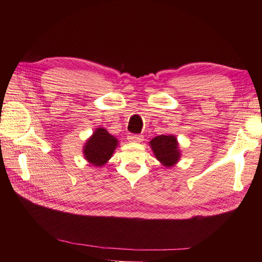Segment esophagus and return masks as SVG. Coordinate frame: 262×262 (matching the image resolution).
Returning a JSON list of instances; mask_svg holds the SVG:
<instances>
[{"mask_svg": "<svg viewBox=\"0 0 262 262\" xmlns=\"http://www.w3.org/2000/svg\"><path fill=\"white\" fill-rule=\"evenodd\" d=\"M127 140L130 143H141L143 141V136L137 134H129L127 136Z\"/></svg>", "mask_w": 262, "mask_h": 262, "instance_id": "1", "label": "esophagus"}]
</instances>
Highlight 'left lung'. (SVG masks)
<instances>
[{
  "mask_svg": "<svg viewBox=\"0 0 262 262\" xmlns=\"http://www.w3.org/2000/svg\"><path fill=\"white\" fill-rule=\"evenodd\" d=\"M149 144H151L155 158L165 166L173 165L180 158L177 138L174 136L160 135L154 137Z\"/></svg>",
  "mask_w": 262,
  "mask_h": 262,
  "instance_id": "obj_1",
  "label": "left lung"
}]
</instances>
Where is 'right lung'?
<instances>
[{
  "mask_svg": "<svg viewBox=\"0 0 262 262\" xmlns=\"http://www.w3.org/2000/svg\"><path fill=\"white\" fill-rule=\"evenodd\" d=\"M118 144L117 138L111 136L104 128H97L84 146V157L93 165L101 166L111 158Z\"/></svg>",
  "mask_w": 262,
  "mask_h": 262,
  "instance_id": "right-lung-1",
  "label": "right lung"
}]
</instances>
